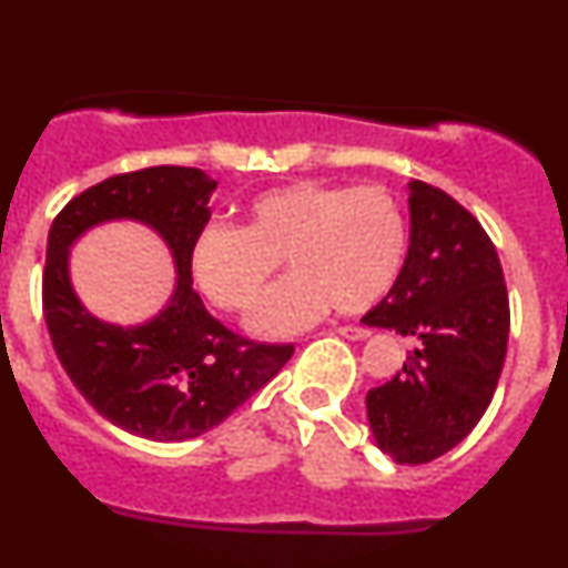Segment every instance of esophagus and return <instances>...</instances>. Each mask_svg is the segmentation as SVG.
<instances>
[{
	"label": "esophagus",
	"instance_id": "1",
	"mask_svg": "<svg viewBox=\"0 0 568 568\" xmlns=\"http://www.w3.org/2000/svg\"><path fill=\"white\" fill-rule=\"evenodd\" d=\"M337 332L348 339H367L369 337L367 326H339Z\"/></svg>",
	"mask_w": 568,
	"mask_h": 568
}]
</instances>
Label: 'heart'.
I'll list each match as a JSON object with an SVG mask.
<instances>
[{"label":"heart","mask_w":568,"mask_h":568,"mask_svg":"<svg viewBox=\"0 0 568 568\" xmlns=\"http://www.w3.org/2000/svg\"><path fill=\"white\" fill-rule=\"evenodd\" d=\"M408 255V220L381 184L296 182L250 201L239 229L206 225L190 274L223 313H250L283 257L295 274L250 318L264 337L294 334L329 307L364 313L394 288Z\"/></svg>","instance_id":"1"}]
</instances>
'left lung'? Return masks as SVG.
Masks as SVG:
<instances>
[{"label": "left lung", "mask_w": 568, "mask_h": 568, "mask_svg": "<svg viewBox=\"0 0 568 568\" xmlns=\"http://www.w3.org/2000/svg\"><path fill=\"white\" fill-rule=\"evenodd\" d=\"M369 326L416 337L403 373L367 392L375 444L422 465L485 416L509 343V294L493 239L449 193L410 182V247Z\"/></svg>", "instance_id": "1"}]
</instances>
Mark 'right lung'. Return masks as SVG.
Masks as SVG:
<instances>
[{
    "instance_id": "add662e5",
    "label": "right lung",
    "mask_w": 568,
    "mask_h": 568,
    "mask_svg": "<svg viewBox=\"0 0 568 568\" xmlns=\"http://www.w3.org/2000/svg\"><path fill=\"white\" fill-rule=\"evenodd\" d=\"M217 187L201 169L154 165L83 190L53 217L43 268V313L64 373L100 416L149 440L199 438L294 356V345H266L225 329L193 291L190 247L209 220ZM152 224L175 253L180 280L170 307L141 327H113L89 316L67 277V247L103 219Z\"/></svg>"
}]
</instances>
